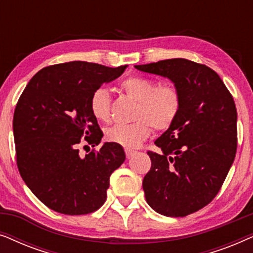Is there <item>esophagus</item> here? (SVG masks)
I'll list each match as a JSON object with an SVG mask.
<instances>
[{
    "label": "esophagus",
    "instance_id": "esophagus-1",
    "mask_svg": "<svg viewBox=\"0 0 253 253\" xmlns=\"http://www.w3.org/2000/svg\"><path fill=\"white\" fill-rule=\"evenodd\" d=\"M134 153H136V152L132 151V150H126V158L127 159H130Z\"/></svg>",
    "mask_w": 253,
    "mask_h": 253
}]
</instances>
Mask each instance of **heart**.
I'll return each instance as SVG.
<instances>
[{
	"mask_svg": "<svg viewBox=\"0 0 253 253\" xmlns=\"http://www.w3.org/2000/svg\"><path fill=\"white\" fill-rule=\"evenodd\" d=\"M121 89L137 101L133 123L117 124L107 129L106 138L127 150L136 148L155 130H166L174 123L181 109V95L171 85H159L153 79L129 77L121 83ZM92 115L100 122L110 119V95L106 88L99 87L91 96Z\"/></svg>",
	"mask_w": 253,
	"mask_h": 253,
	"instance_id": "b5f03b06",
	"label": "heart"
}]
</instances>
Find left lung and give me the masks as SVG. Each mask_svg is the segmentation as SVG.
<instances>
[{"mask_svg": "<svg viewBox=\"0 0 253 253\" xmlns=\"http://www.w3.org/2000/svg\"><path fill=\"white\" fill-rule=\"evenodd\" d=\"M168 78L181 95L174 123L148 152L152 166L143 189L148 205L166 216H186L212 202L233 165L237 112L219 75L204 64L170 58L134 65Z\"/></svg>", "mask_w": 253, "mask_h": 253, "instance_id": "obj_1", "label": "left lung"}]
</instances>
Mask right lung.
<instances>
[{
	"instance_id": "obj_1",
	"label": "right lung",
	"mask_w": 253,
	"mask_h": 253,
	"mask_svg": "<svg viewBox=\"0 0 253 253\" xmlns=\"http://www.w3.org/2000/svg\"><path fill=\"white\" fill-rule=\"evenodd\" d=\"M126 67L83 61L50 65L33 76L17 102L18 170L37 198L55 212L82 215L105 203L110 175L126 160L123 147L107 141L83 158L78 144L83 138L92 147L100 144L103 133L91 112L92 93Z\"/></svg>"
}]
</instances>
